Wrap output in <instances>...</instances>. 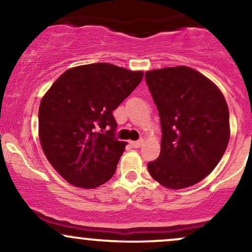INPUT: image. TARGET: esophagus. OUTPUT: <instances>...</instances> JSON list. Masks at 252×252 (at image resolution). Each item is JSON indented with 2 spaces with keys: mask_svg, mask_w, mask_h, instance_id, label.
Segmentation results:
<instances>
[{
  "mask_svg": "<svg viewBox=\"0 0 252 252\" xmlns=\"http://www.w3.org/2000/svg\"><path fill=\"white\" fill-rule=\"evenodd\" d=\"M143 144V140H138V141H131L130 142V146L134 147V148H140L141 146Z\"/></svg>",
  "mask_w": 252,
  "mask_h": 252,
  "instance_id": "1",
  "label": "esophagus"
}]
</instances>
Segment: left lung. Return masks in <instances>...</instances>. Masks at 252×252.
Returning <instances> with one entry per match:
<instances>
[{"label":"left lung","mask_w":252,"mask_h":252,"mask_svg":"<svg viewBox=\"0 0 252 252\" xmlns=\"http://www.w3.org/2000/svg\"><path fill=\"white\" fill-rule=\"evenodd\" d=\"M144 77L162 131L160 155L148 163L150 175L170 189L198 184L226 150V100L210 79L187 66L148 71Z\"/></svg>","instance_id":"8db88e82"}]
</instances>
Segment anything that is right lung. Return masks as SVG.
<instances>
[{
    "label": "right lung",
    "mask_w": 252,
    "mask_h": 252,
    "mask_svg": "<svg viewBox=\"0 0 252 252\" xmlns=\"http://www.w3.org/2000/svg\"><path fill=\"white\" fill-rule=\"evenodd\" d=\"M143 72L108 63L70 68L39 108V137L53 168L66 181L94 189L111 179L126 142L115 137L112 111L141 83Z\"/></svg>",
    "instance_id": "right-lung-1"
}]
</instances>
